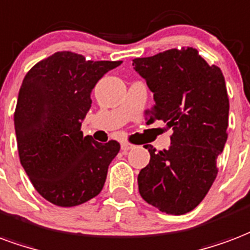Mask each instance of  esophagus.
Segmentation results:
<instances>
[{
    "label": "esophagus",
    "mask_w": 250,
    "mask_h": 250,
    "mask_svg": "<svg viewBox=\"0 0 250 250\" xmlns=\"http://www.w3.org/2000/svg\"><path fill=\"white\" fill-rule=\"evenodd\" d=\"M132 148H134L132 144L127 143V142H123V143H122V149H123V151H130V149Z\"/></svg>",
    "instance_id": "34e87169"
}]
</instances>
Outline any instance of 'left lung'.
Listing matches in <instances>:
<instances>
[{"instance_id": "left-lung-1", "label": "left lung", "mask_w": 250, "mask_h": 250, "mask_svg": "<svg viewBox=\"0 0 250 250\" xmlns=\"http://www.w3.org/2000/svg\"><path fill=\"white\" fill-rule=\"evenodd\" d=\"M135 71L153 92L147 123L163 120L173 130L168 149L151 155L139 172V193L168 214H184L200 204L217 176V158L228 138L229 99L225 79L193 47L135 58Z\"/></svg>"}]
</instances>
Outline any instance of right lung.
Returning a JSON list of instances; mask_svg holds the SVG:
<instances>
[{
	"instance_id": "add662e5",
	"label": "right lung",
	"mask_w": 250,
	"mask_h": 250,
	"mask_svg": "<svg viewBox=\"0 0 250 250\" xmlns=\"http://www.w3.org/2000/svg\"><path fill=\"white\" fill-rule=\"evenodd\" d=\"M122 61H86L58 51L29 70L18 94L14 127L20 160L31 184L58 207H75L99 195L120 149L83 136L82 120L98 81Z\"/></svg>"
}]
</instances>
